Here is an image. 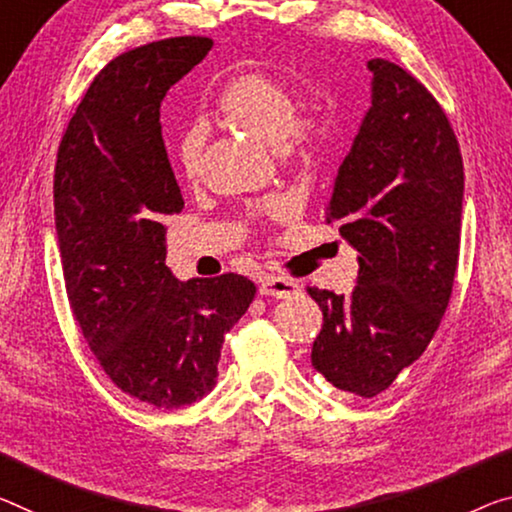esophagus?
<instances>
[{
  "label": "esophagus",
  "instance_id": "34e87169",
  "mask_svg": "<svg viewBox=\"0 0 512 512\" xmlns=\"http://www.w3.org/2000/svg\"><path fill=\"white\" fill-rule=\"evenodd\" d=\"M300 290H302L300 283L293 279H283V277H263L261 286H258V293L277 297V300H288V297H295Z\"/></svg>",
  "mask_w": 512,
  "mask_h": 512
}]
</instances>
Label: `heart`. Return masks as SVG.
<instances>
[{"label": "heart", "instance_id": "heart-1", "mask_svg": "<svg viewBox=\"0 0 512 512\" xmlns=\"http://www.w3.org/2000/svg\"><path fill=\"white\" fill-rule=\"evenodd\" d=\"M217 112L235 128L249 132L251 137L265 141L281 151L311 155L327 144L329 125L322 109H309L297 114V96L286 82L270 77L261 70H249L224 86L217 93ZM206 151V130L192 125L180 135L176 144L178 171L187 180H196L203 171ZM283 208L281 201L267 203V212Z\"/></svg>", "mask_w": 512, "mask_h": 512}]
</instances>
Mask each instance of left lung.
I'll use <instances>...</instances> for the list:
<instances>
[{
    "label": "left lung",
    "instance_id": "1",
    "mask_svg": "<svg viewBox=\"0 0 512 512\" xmlns=\"http://www.w3.org/2000/svg\"><path fill=\"white\" fill-rule=\"evenodd\" d=\"M371 107L345 155L327 222L359 251L348 297L309 286L322 309L311 364L373 398L414 364L451 300L465 171L444 109L407 70L371 59Z\"/></svg>",
    "mask_w": 512,
    "mask_h": 512
}]
</instances>
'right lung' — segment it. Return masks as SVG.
Segmentation results:
<instances>
[{"label": "right lung", "instance_id": "right-lung-1", "mask_svg": "<svg viewBox=\"0 0 512 512\" xmlns=\"http://www.w3.org/2000/svg\"><path fill=\"white\" fill-rule=\"evenodd\" d=\"M212 41L141 45L100 70L61 139L54 224L73 316L102 371L160 410L212 391L224 336L256 286L240 274L178 281L164 217L185 201L162 139L160 105Z\"/></svg>", "mask_w": 512, "mask_h": 512}]
</instances>
